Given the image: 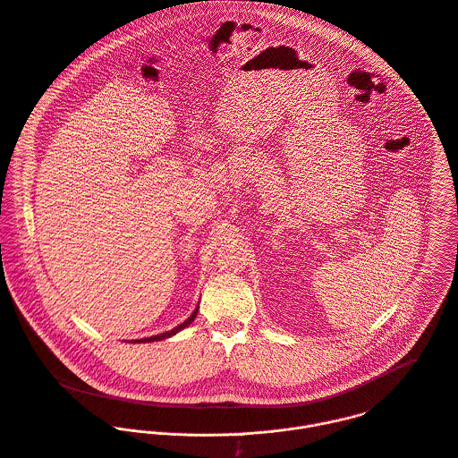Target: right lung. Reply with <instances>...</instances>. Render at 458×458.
<instances>
[{"label": "right lung", "instance_id": "1", "mask_svg": "<svg viewBox=\"0 0 458 458\" xmlns=\"http://www.w3.org/2000/svg\"><path fill=\"white\" fill-rule=\"evenodd\" d=\"M198 311H199V306L194 310V313L183 322V324H180L178 327H174V329H171V331H167V333H162V335H157V336H150V338H141V340H132V344H148V342H162V340H167V338H171V336H174V335H178L180 331H183L185 327H189L192 322H194V318L198 317Z\"/></svg>", "mask_w": 458, "mask_h": 458}]
</instances>
